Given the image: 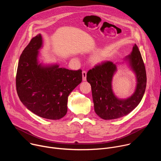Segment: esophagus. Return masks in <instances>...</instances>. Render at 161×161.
<instances>
[{
    "label": "esophagus",
    "mask_w": 161,
    "mask_h": 161,
    "mask_svg": "<svg viewBox=\"0 0 161 161\" xmlns=\"http://www.w3.org/2000/svg\"><path fill=\"white\" fill-rule=\"evenodd\" d=\"M82 77H83V81H86V72L85 71H83Z\"/></svg>",
    "instance_id": "34e87169"
}]
</instances>
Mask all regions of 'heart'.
Instances as JSON below:
<instances>
[{
  "mask_svg": "<svg viewBox=\"0 0 161 161\" xmlns=\"http://www.w3.org/2000/svg\"><path fill=\"white\" fill-rule=\"evenodd\" d=\"M103 57L101 55H97L94 58V61L95 63H100L101 62H103Z\"/></svg>",
  "mask_w": 161,
  "mask_h": 161,
  "instance_id": "b5f03b06",
  "label": "heart"
}]
</instances>
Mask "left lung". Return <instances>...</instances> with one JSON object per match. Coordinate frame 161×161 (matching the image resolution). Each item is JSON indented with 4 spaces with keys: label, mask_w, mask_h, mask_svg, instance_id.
Returning a JSON list of instances; mask_svg holds the SVG:
<instances>
[{
    "label": "left lung",
    "mask_w": 161,
    "mask_h": 161,
    "mask_svg": "<svg viewBox=\"0 0 161 161\" xmlns=\"http://www.w3.org/2000/svg\"><path fill=\"white\" fill-rule=\"evenodd\" d=\"M129 64L136 77V88L134 94L125 99L118 98L113 92L112 79L117 71V65L106 61L96 65L86 74L90 84L97 115L104 120L117 119L130 113L141 102L147 85L145 64L140 52L135 44L131 53L125 59Z\"/></svg>",
    "instance_id": "8db88e82"
}]
</instances>
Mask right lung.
Wrapping results in <instances>:
<instances>
[{
	"mask_svg": "<svg viewBox=\"0 0 161 161\" xmlns=\"http://www.w3.org/2000/svg\"><path fill=\"white\" fill-rule=\"evenodd\" d=\"M41 34L33 37L20 55L16 76L18 96L24 106L37 116L50 120L64 117L67 99L81 82L82 71L69 70L58 64H39Z\"/></svg>",
	"mask_w": 161,
	"mask_h": 161,
	"instance_id": "right-lung-1",
	"label": "right lung"
}]
</instances>
